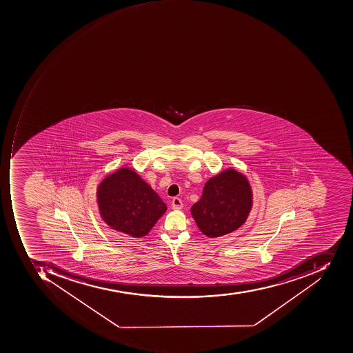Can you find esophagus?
Listing matches in <instances>:
<instances>
[{
	"mask_svg": "<svg viewBox=\"0 0 353 353\" xmlns=\"http://www.w3.org/2000/svg\"><path fill=\"white\" fill-rule=\"evenodd\" d=\"M183 205V201L179 197H174L173 202H172V208L173 210H181Z\"/></svg>",
	"mask_w": 353,
	"mask_h": 353,
	"instance_id": "esophagus-1",
	"label": "esophagus"
}]
</instances>
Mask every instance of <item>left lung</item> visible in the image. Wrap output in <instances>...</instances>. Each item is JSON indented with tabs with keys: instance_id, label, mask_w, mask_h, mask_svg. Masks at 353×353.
<instances>
[{
	"instance_id": "8db88e82",
	"label": "left lung",
	"mask_w": 353,
	"mask_h": 353,
	"mask_svg": "<svg viewBox=\"0 0 353 353\" xmlns=\"http://www.w3.org/2000/svg\"><path fill=\"white\" fill-rule=\"evenodd\" d=\"M252 205L248 180L233 168L210 178L191 214L199 229L208 237H219L239 229Z\"/></svg>"
}]
</instances>
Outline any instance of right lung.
<instances>
[{"mask_svg":"<svg viewBox=\"0 0 353 353\" xmlns=\"http://www.w3.org/2000/svg\"><path fill=\"white\" fill-rule=\"evenodd\" d=\"M102 219L116 231L143 237L165 212L166 205L134 170L120 168L97 189Z\"/></svg>","mask_w":353,"mask_h":353,"instance_id":"right-lung-1","label":"right lung"}]
</instances>
